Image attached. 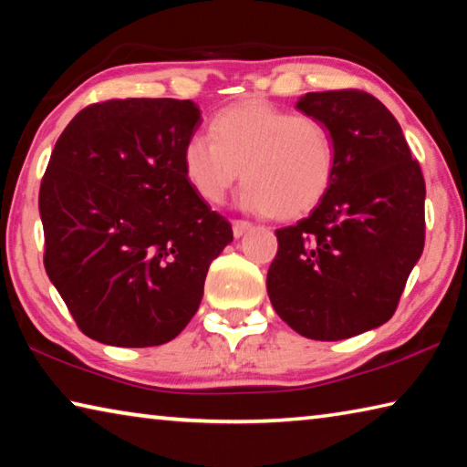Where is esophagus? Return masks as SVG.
Wrapping results in <instances>:
<instances>
[{"label":"esophagus","instance_id":"esophagus-1","mask_svg":"<svg viewBox=\"0 0 467 467\" xmlns=\"http://www.w3.org/2000/svg\"><path fill=\"white\" fill-rule=\"evenodd\" d=\"M251 228H253V224L247 223V220H233V234H234V239H241V236L244 233H249Z\"/></svg>","mask_w":467,"mask_h":467}]
</instances>
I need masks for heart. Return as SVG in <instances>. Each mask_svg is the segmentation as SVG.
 Returning <instances> with one entry per match:
<instances>
[{"mask_svg": "<svg viewBox=\"0 0 467 467\" xmlns=\"http://www.w3.org/2000/svg\"><path fill=\"white\" fill-rule=\"evenodd\" d=\"M183 146V172L208 203H223L244 179L241 205L255 214L298 218L317 208L336 177V141L313 115H292L267 100L226 107Z\"/></svg>", "mask_w": 467, "mask_h": 467, "instance_id": "heart-1", "label": "heart"}]
</instances>
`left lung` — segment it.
<instances>
[{
  "label": "left lung",
  "mask_w": 467,
  "mask_h": 467,
  "mask_svg": "<svg viewBox=\"0 0 467 467\" xmlns=\"http://www.w3.org/2000/svg\"><path fill=\"white\" fill-rule=\"evenodd\" d=\"M296 109L329 128L336 177L311 216L275 231L267 295L296 334L336 342L398 309L424 249L426 187L400 123L373 94L306 92Z\"/></svg>",
  "instance_id": "8db88e82"
}]
</instances>
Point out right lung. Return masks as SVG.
Instances as JSON below:
<instances>
[{"label":"right lung","instance_id":"1","mask_svg":"<svg viewBox=\"0 0 467 467\" xmlns=\"http://www.w3.org/2000/svg\"><path fill=\"white\" fill-rule=\"evenodd\" d=\"M193 100L113 99L82 109L38 192L45 270L78 327L119 348L161 346L200 309L233 226L183 172Z\"/></svg>","mask_w":467,"mask_h":467}]
</instances>
